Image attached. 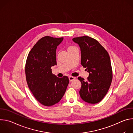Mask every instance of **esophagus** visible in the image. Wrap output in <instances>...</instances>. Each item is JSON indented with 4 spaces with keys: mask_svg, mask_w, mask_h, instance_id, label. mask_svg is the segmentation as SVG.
I'll use <instances>...</instances> for the list:
<instances>
[{
    "mask_svg": "<svg viewBox=\"0 0 133 133\" xmlns=\"http://www.w3.org/2000/svg\"><path fill=\"white\" fill-rule=\"evenodd\" d=\"M75 78H76L75 77H72V76H69V80L70 82L73 81L75 79Z\"/></svg>",
    "mask_w": 133,
    "mask_h": 133,
    "instance_id": "esophagus-1",
    "label": "esophagus"
}]
</instances>
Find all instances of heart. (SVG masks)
Wrapping results in <instances>:
<instances>
[{"instance_id": "1", "label": "heart", "mask_w": 133, "mask_h": 133, "mask_svg": "<svg viewBox=\"0 0 133 133\" xmlns=\"http://www.w3.org/2000/svg\"><path fill=\"white\" fill-rule=\"evenodd\" d=\"M76 48V47L74 46H71H71H69L68 47L67 50H68V51H69V50H71V49H74V48Z\"/></svg>"}]
</instances>
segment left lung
<instances>
[{
	"label": "left lung",
	"mask_w": 133,
	"mask_h": 133,
	"mask_svg": "<svg viewBox=\"0 0 133 133\" xmlns=\"http://www.w3.org/2000/svg\"><path fill=\"white\" fill-rule=\"evenodd\" d=\"M81 51V64L89 73L87 81L78 77L82 84V99L89 104L100 102L106 95L112 81L109 55L99 43L88 36L74 38Z\"/></svg>",
	"instance_id": "1"
}]
</instances>
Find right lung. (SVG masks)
Returning <instances> with one entry per match:
<instances>
[{"label":"right lung","mask_w":133,"mask_h":133,"mask_svg":"<svg viewBox=\"0 0 133 133\" xmlns=\"http://www.w3.org/2000/svg\"><path fill=\"white\" fill-rule=\"evenodd\" d=\"M64 38L44 37L28 54L26 78L35 98L46 106L58 103L64 95L69 81L67 76L59 78L52 74L51 67L57 65L56 49Z\"/></svg>","instance_id":"right-lung-1"}]
</instances>
